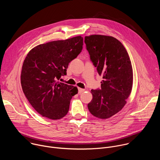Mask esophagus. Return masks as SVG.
I'll use <instances>...</instances> for the list:
<instances>
[{"label":"esophagus","mask_w":160,"mask_h":160,"mask_svg":"<svg viewBox=\"0 0 160 160\" xmlns=\"http://www.w3.org/2000/svg\"><path fill=\"white\" fill-rule=\"evenodd\" d=\"M78 93H79V94H80V93H82L83 92H84V91H85V89H83V88H78Z\"/></svg>","instance_id":"1"}]
</instances>
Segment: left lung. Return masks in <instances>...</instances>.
Segmentation results:
<instances>
[{
	"instance_id": "8db88e82",
	"label": "left lung",
	"mask_w": 160,
	"mask_h": 160,
	"mask_svg": "<svg viewBox=\"0 0 160 160\" xmlns=\"http://www.w3.org/2000/svg\"><path fill=\"white\" fill-rule=\"evenodd\" d=\"M90 61L102 75L101 88L91 90L93 99L87 106L94 117L106 119L115 115L126 104L133 83L129 56L123 44L110 36L85 37Z\"/></svg>"
}]
</instances>
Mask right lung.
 <instances>
[{"label": "right lung", "mask_w": 160, "mask_h": 160, "mask_svg": "<svg viewBox=\"0 0 160 160\" xmlns=\"http://www.w3.org/2000/svg\"><path fill=\"white\" fill-rule=\"evenodd\" d=\"M82 46L83 37L78 36L38 45L27 54L22 66L21 87L42 116L58 120L68 113L78 88L59 80L66 75L68 64L82 52Z\"/></svg>", "instance_id": "obj_1"}]
</instances>
